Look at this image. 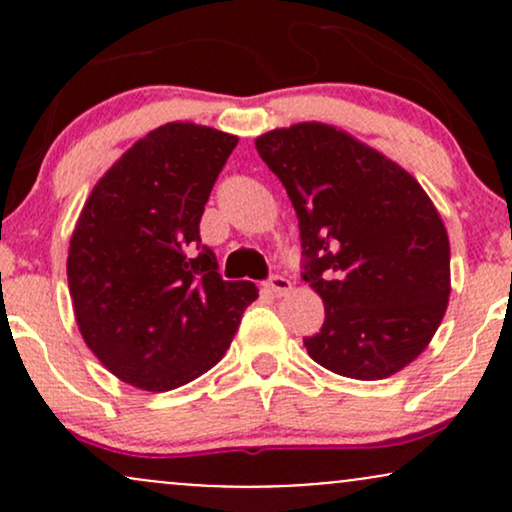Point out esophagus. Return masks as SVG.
Segmentation results:
<instances>
[{
	"mask_svg": "<svg viewBox=\"0 0 512 512\" xmlns=\"http://www.w3.org/2000/svg\"><path fill=\"white\" fill-rule=\"evenodd\" d=\"M264 291L272 293V296H286V293L291 291V281L286 279V276H269V281H264Z\"/></svg>",
	"mask_w": 512,
	"mask_h": 512,
	"instance_id": "obj_1",
	"label": "esophagus"
}]
</instances>
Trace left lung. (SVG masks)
<instances>
[{"mask_svg":"<svg viewBox=\"0 0 512 512\" xmlns=\"http://www.w3.org/2000/svg\"><path fill=\"white\" fill-rule=\"evenodd\" d=\"M301 228L303 279L325 303L310 358L354 380L409 366L450 296V240L438 209L402 166L322 122L257 137Z\"/></svg>","mask_w":512,"mask_h":512,"instance_id":"obj_1","label":"left lung"}]
</instances>
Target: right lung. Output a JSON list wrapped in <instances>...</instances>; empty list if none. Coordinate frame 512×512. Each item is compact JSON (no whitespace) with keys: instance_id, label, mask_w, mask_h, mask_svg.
Returning <instances> with one entry per match:
<instances>
[{"instance_id":"obj_1","label":"right lung","mask_w":512,"mask_h":512,"mask_svg":"<svg viewBox=\"0 0 512 512\" xmlns=\"http://www.w3.org/2000/svg\"><path fill=\"white\" fill-rule=\"evenodd\" d=\"M238 137L168 122L139 139L88 195L67 279L88 349L122 383L168 392L214 368L252 281H223L199 238L204 204Z\"/></svg>"}]
</instances>
